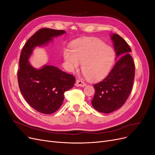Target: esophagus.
<instances>
[{"mask_svg":"<svg viewBox=\"0 0 155 155\" xmlns=\"http://www.w3.org/2000/svg\"><path fill=\"white\" fill-rule=\"evenodd\" d=\"M76 85L79 86V87H84V86L86 85V84H85V82L83 81L81 79H78L76 80Z\"/></svg>","mask_w":155,"mask_h":155,"instance_id":"1","label":"esophagus"}]
</instances>
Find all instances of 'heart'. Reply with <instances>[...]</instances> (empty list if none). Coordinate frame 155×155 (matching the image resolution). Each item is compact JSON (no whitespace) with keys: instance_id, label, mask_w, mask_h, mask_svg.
<instances>
[{"instance_id":"1","label":"heart","mask_w":155,"mask_h":155,"mask_svg":"<svg viewBox=\"0 0 155 155\" xmlns=\"http://www.w3.org/2000/svg\"><path fill=\"white\" fill-rule=\"evenodd\" d=\"M72 51H64V58L70 69L78 68L79 63L85 76L91 80H101L107 76L114 64V50L101 41L88 39L77 41Z\"/></svg>"}]
</instances>
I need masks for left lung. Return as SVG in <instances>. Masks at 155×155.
Here are the masks:
<instances>
[{"instance_id": "obj_1", "label": "left lung", "mask_w": 155, "mask_h": 155, "mask_svg": "<svg viewBox=\"0 0 155 155\" xmlns=\"http://www.w3.org/2000/svg\"><path fill=\"white\" fill-rule=\"evenodd\" d=\"M111 39L116 56L120 58L104 80L94 85L95 94L91 101L93 107L103 113H110L124 105L134 78L135 66L129 46L118 34H114Z\"/></svg>"}]
</instances>
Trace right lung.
Returning a JSON list of instances; mask_svg holds the SVG:
<instances>
[{
	"instance_id": "add662e5",
	"label": "right lung",
	"mask_w": 155,
	"mask_h": 155,
	"mask_svg": "<svg viewBox=\"0 0 155 155\" xmlns=\"http://www.w3.org/2000/svg\"><path fill=\"white\" fill-rule=\"evenodd\" d=\"M64 33V30L40 29L28 40L20 55L17 71L20 91L32 108L46 114H52L59 109L64 92L74 87L76 79L73 75L50 65L35 69L31 66L28 59L35 46L47 44L54 37Z\"/></svg>"
}]
</instances>
